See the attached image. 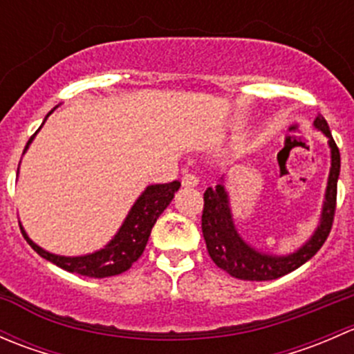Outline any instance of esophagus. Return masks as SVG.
<instances>
[{
  "label": "esophagus",
  "instance_id": "34e87169",
  "mask_svg": "<svg viewBox=\"0 0 354 354\" xmlns=\"http://www.w3.org/2000/svg\"><path fill=\"white\" fill-rule=\"evenodd\" d=\"M181 185H183L185 188H195L198 185V178L195 176V174L187 173L183 178H181Z\"/></svg>",
  "mask_w": 354,
  "mask_h": 354
}]
</instances>
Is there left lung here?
<instances>
[{"instance_id":"left-lung-1","label":"left lung","mask_w":354,"mask_h":354,"mask_svg":"<svg viewBox=\"0 0 354 354\" xmlns=\"http://www.w3.org/2000/svg\"><path fill=\"white\" fill-rule=\"evenodd\" d=\"M313 127L329 138L330 171L327 180L326 200L320 214V223L315 233L305 245L289 255H272L263 253L250 246L238 233L230 205V195L223 183L216 188L209 187L203 194L202 233L207 252L219 269L226 270L230 276L243 281H272L292 272L295 269L308 262L326 243L330 233L332 221L335 214V197H337V178L341 171V154L332 138L326 118L317 116ZM223 180V178H221Z\"/></svg>"}]
</instances>
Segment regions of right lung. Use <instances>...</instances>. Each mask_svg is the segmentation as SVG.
<instances>
[{
    "label": "right lung",
    "mask_w": 354,
    "mask_h": 354,
    "mask_svg": "<svg viewBox=\"0 0 354 354\" xmlns=\"http://www.w3.org/2000/svg\"><path fill=\"white\" fill-rule=\"evenodd\" d=\"M48 116L44 118V121L48 120ZM44 121H42V124H44ZM39 130H41V128H39ZM37 131L28 138L27 145H25V151H27L28 145L32 144V140H34V137L37 135ZM178 188H180V181H173V183L164 185H151V187L145 188L144 194H142L140 197L137 198V202L133 203V207H131L130 212H128L127 219L123 221V224H121V227L118 230V233L114 234L113 240H111L104 248L97 250V252L94 253H87V255L63 257L49 253L46 252L44 248H41L39 245H35L34 241L27 236L22 224H20V230H22V234L25 240H27V243L30 245L42 259L49 260V262L62 267V269L68 270V272L80 274V276L87 277H97V279L118 276V274L130 269V267L133 266V262H137V260L140 259V255L145 250V245H147L149 241V236H151L152 226L156 224L157 217L164 212V209H166L171 203V200L174 198V194L178 192Z\"/></svg>",
    "instance_id": "right-lung-1"
}]
</instances>
